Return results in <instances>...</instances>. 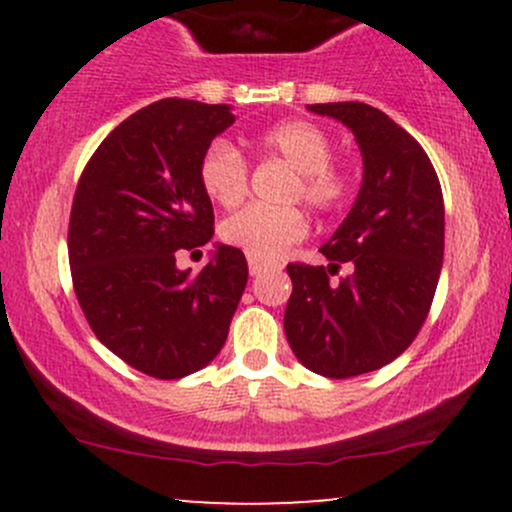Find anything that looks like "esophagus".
Listing matches in <instances>:
<instances>
[{
    "label": "esophagus",
    "mask_w": 512,
    "mask_h": 512,
    "mask_svg": "<svg viewBox=\"0 0 512 512\" xmlns=\"http://www.w3.org/2000/svg\"><path fill=\"white\" fill-rule=\"evenodd\" d=\"M248 267H250V274L252 276H257L264 269V262L262 260H257V257H252V255H248Z\"/></svg>",
    "instance_id": "obj_1"
}]
</instances>
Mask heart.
I'll list each match as a JSON object with an SVG mask.
<instances>
[{"mask_svg": "<svg viewBox=\"0 0 512 512\" xmlns=\"http://www.w3.org/2000/svg\"><path fill=\"white\" fill-rule=\"evenodd\" d=\"M264 156L284 161L296 170L289 199H303L310 209L330 214L344 207L351 182L346 170L332 161V139L320 125L308 120H284L262 129L255 137ZM199 185L211 202L233 207L248 192V161L228 139H214L199 158ZM308 233V219L296 207H250L236 211L221 223V238L243 248L257 260L279 257L289 245Z\"/></svg>", "mask_w": 512, "mask_h": 512, "instance_id": "heart-1", "label": "heart"}]
</instances>
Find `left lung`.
Wrapping results in <instances>:
<instances>
[{
    "instance_id": "left-lung-1",
    "label": "left lung",
    "mask_w": 512,
    "mask_h": 512,
    "mask_svg": "<svg viewBox=\"0 0 512 512\" xmlns=\"http://www.w3.org/2000/svg\"><path fill=\"white\" fill-rule=\"evenodd\" d=\"M354 132L358 197L320 252L327 267L291 262L284 330L293 354L325 378L387 366L414 342L436 296L445 248L443 192L421 144L366 103H315ZM342 266L347 274L331 276Z\"/></svg>"
}]
</instances>
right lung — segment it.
<instances>
[{"instance_id":"1","label":"right lung","mask_w":512,"mask_h":512,"mask_svg":"<svg viewBox=\"0 0 512 512\" xmlns=\"http://www.w3.org/2000/svg\"><path fill=\"white\" fill-rule=\"evenodd\" d=\"M228 105L163 98L120 122L88 158L69 216V267L93 334L127 366L178 380L214 361L248 284L238 248L199 274L175 255L214 236L199 158L233 125Z\"/></svg>"}]
</instances>
